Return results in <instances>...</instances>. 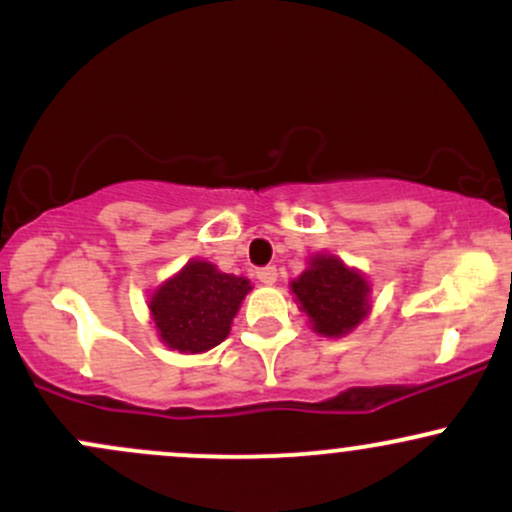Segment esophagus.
Returning a JSON list of instances; mask_svg holds the SVG:
<instances>
[{
  "instance_id": "34e87169",
  "label": "esophagus",
  "mask_w": 512,
  "mask_h": 512,
  "mask_svg": "<svg viewBox=\"0 0 512 512\" xmlns=\"http://www.w3.org/2000/svg\"><path fill=\"white\" fill-rule=\"evenodd\" d=\"M257 279H260L264 286L276 284V269H274V267H262V269H257Z\"/></svg>"
}]
</instances>
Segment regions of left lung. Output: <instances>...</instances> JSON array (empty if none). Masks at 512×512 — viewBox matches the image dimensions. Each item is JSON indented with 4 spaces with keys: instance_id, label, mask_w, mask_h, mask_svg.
<instances>
[{
    "instance_id": "1",
    "label": "left lung",
    "mask_w": 512,
    "mask_h": 512,
    "mask_svg": "<svg viewBox=\"0 0 512 512\" xmlns=\"http://www.w3.org/2000/svg\"><path fill=\"white\" fill-rule=\"evenodd\" d=\"M291 293L313 332L322 337H346L370 313L366 274L327 252L310 255L305 272L291 281Z\"/></svg>"
}]
</instances>
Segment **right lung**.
Masks as SVG:
<instances>
[{"label":"right lung","instance_id":"obj_1","mask_svg":"<svg viewBox=\"0 0 512 512\" xmlns=\"http://www.w3.org/2000/svg\"><path fill=\"white\" fill-rule=\"evenodd\" d=\"M252 291L250 279L221 272L192 257L178 274L149 296V315L158 339L180 354H204L228 337L240 303Z\"/></svg>","mask_w":512,"mask_h":512}]
</instances>
